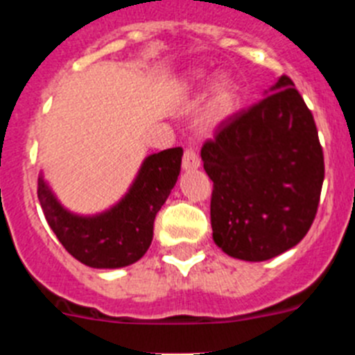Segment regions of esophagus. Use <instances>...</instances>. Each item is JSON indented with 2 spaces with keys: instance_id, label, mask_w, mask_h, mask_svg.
<instances>
[{
  "instance_id": "1",
  "label": "esophagus",
  "mask_w": 355,
  "mask_h": 355,
  "mask_svg": "<svg viewBox=\"0 0 355 355\" xmlns=\"http://www.w3.org/2000/svg\"><path fill=\"white\" fill-rule=\"evenodd\" d=\"M183 171H196L200 167V159L193 149H187L183 155Z\"/></svg>"
}]
</instances>
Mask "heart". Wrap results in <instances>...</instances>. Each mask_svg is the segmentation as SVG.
<instances>
[{"mask_svg": "<svg viewBox=\"0 0 355 355\" xmlns=\"http://www.w3.org/2000/svg\"><path fill=\"white\" fill-rule=\"evenodd\" d=\"M209 81V72L197 71L188 72L184 76V87L188 90L202 89ZM238 103V87L229 76L216 78L209 87L208 99H206V117L209 122H220L233 114Z\"/></svg>", "mask_w": 355, "mask_h": 355, "instance_id": "b5f03b06", "label": "heart"}]
</instances>
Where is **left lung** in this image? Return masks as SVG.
Masks as SVG:
<instances>
[{
  "label": "left lung",
  "mask_w": 355,
  "mask_h": 355,
  "mask_svg": "<svg viewBox=\"0 0 355 355\" xmlns=\"http://www.w3.org/2000/svg\"><path fill=\"white\" fill-rule=\"evenodd\" d=\"M200 158L213 181V241L227 256L266 261L306 236L318 209L324 153L290 78L220 122Z\"/></svg>",
  "instance_id": "left-lung-1"
}]
</instances>
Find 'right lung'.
Instances as JSON below:
<instances>
[{
  "instance_id": "add662e5",
  "label": "right lung",
  "mask_w": 355,
  "mask_h": 355,
  "mask_svg": "<svg viewBox=\"0 0 355 355\" xmlns=\"http://www.w3.org/2000/svg\"><path fill=\"white\" fill-rule=\"evenodd\" d=\"M181 147L149 155L117 205L96 215L69 211L42 172L37 196L53 233L71 256L92 268H122L139 261L153 241L156 213L171 196L181 171Z\"/></svg>"
}]
</instances>
